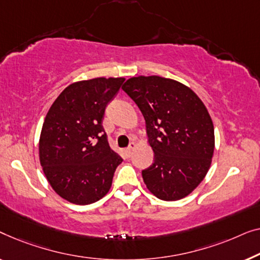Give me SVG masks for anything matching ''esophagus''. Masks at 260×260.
I'll return each instance as SVG.
<instances>
[{"label": "esophagus", "mask_w": 260, "mask_h": 260, "mask_svg": "<svg viewBox=\"0 0 260 260\" xmlns=\"http://www.w3.org/2000/svg\"><path fill=\"white\" fill-rule=\"evenodd\" d=\"M134 148H135V144H134V142H131L128 147L126 148V153H127V154L131 155V154H132V152L134 151Z\"/></svg>", "instance_id": "esophagus-1"}]
</instances>
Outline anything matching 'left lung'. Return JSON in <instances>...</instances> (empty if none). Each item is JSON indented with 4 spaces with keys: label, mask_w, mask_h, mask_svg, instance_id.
<instances>
[{
    "label": "left lung",
    "mask_w": 260,
    "mask_h": 260,
    "mask_svg": "<svg viewBox=\"0 0 260 260\" xmlns=\"http://www.w3.org/2000/svg\"><path fill=\"white\" fill-rule=\"evenodd\" d=\"M123 92L146 121L154 162L142 171L156 198L174 202L188 196L206 175L214 151L213 122L194 92L161 76L128 79Z\"/></svg>",
    "instance_id": "obj_1"
}]
</instances>
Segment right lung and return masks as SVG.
<instances>
[{
    "label": "right lung",
    "mask_w": 260,
    "mask_h": 260,
    "mask_svg": "<svg viewBox=\"0 0 260 260\" xmlns=\"http://www.w3.org/2000/svg\"><path fill=\"white\" fill-rule=\"evenodd\" d=\"M123 78H96L69 85L47 113L40 162L54 191L69 203L93 204L107 194L122 158L109 147L105 111Z\"/></svg>",
    "instance_id": "1"
}]
</instances>
